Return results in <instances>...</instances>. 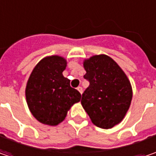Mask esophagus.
<instances>
[{
    "mask_svg": "<svg viewBox=\"0 0 156 156\" xmlns=\"http://www.w3.org/2000/svg\"><path fill=\"white\" fill-rule=\"evenodd\" d=\"M77 90H78V91H79V92H80L81 94H82V92H83V90H82V87H77Z\"/></svg>",
    "mask_w": 156,
    "mask_h": 156,
    "instance_id": "obj_1",
    "label": "esophagus"
}]
</instances>
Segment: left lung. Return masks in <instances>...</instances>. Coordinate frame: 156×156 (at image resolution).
<instances>
[{
	"instance_id": "left-lung-1",
	"label": "left lung",
	"mask_w": 156,
	"mask_h": 156,
	"mask_svg": "<svg viewBox=\"0 0 156 156\" xmlns=\"http://www.w3.org/2000/svg\"><path fill=\"white\" fill-rule=\"evenodd\" d=\"M83 66L89 86L82 94L81 105L95 126L111 129L122 121L129 110L133 96L130 81L119 65L106 55L90 57Z\"/></svg>"
}]
</instances>
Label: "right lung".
<instances>
[{
	"label": "right lung",
	"instance_id": "add662e5",
	"mask_svg": "<svg viewBox=\"0 0 156 156\" xmlns=\"http://www.w3.org/2000/svg\"><path fill=\"white\" fill-rule=\"evenodd\" d=\"M67 67L63 57L52 55L37 63L26 87L27 106L40 122L56 126L67 115L73 105L79 102L81 94L70 87V81L62 72Z\"/></svg>",
	"mask_w": 156,
	"mask_h": 156
}]
</instances>
